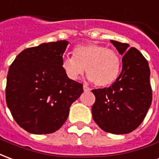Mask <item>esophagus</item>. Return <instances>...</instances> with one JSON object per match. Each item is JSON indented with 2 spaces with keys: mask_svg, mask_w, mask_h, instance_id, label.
<instances>
[{
  "mask_svg": "<svg viewBox=\"0 0 159 159\" xmlns=\"http://www.w3.org/2000/svg\"><path fill=\"white\" fill-rule=\"evenodd\" d=\"M83 89H84L85 92H89V91H90V88H89L88 85H86V84H84V85H83Z\"/></svg>",
  "mask_w": 159,
  "mask_h": 159,
  "instance_id": "34e87169",
  "label": "esophagus"
}]
</instances>
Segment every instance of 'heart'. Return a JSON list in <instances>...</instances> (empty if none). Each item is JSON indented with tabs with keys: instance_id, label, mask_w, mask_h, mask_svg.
<instances>
[{
	"instance_id": "heart-1",
	"label": "heart",
	"mask_w": 159,
	"mask_h": 159,
	"mask_svg": "<svg viewBox=\"0 0 159 159\" xmlns=\"http://www.w3.org/2000/svg\"><path fill=\"white\" fill-rule=\"evenodd\" d=\"M64 73L72 80H76L85 73L97 86H108L116 81L121 69V59L117 53L107 47L89 43L76 47L74 56L62 59Z\"/></svg>"
}]
</instances>
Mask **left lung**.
Listing matches in <instances>:
<instances>
[{"label": "left lung", "instance_id": "left-lung-1", "mask_svg": "<svg viewBox=\"0 0 159 159\" xmlns=\"http://www.w3.org/2000/svg\"><path fill=\"white\" fill-rule=\"evenodd\" d=\"M122 56V70L110 87L94 89L92 117L103 131L115 134L131 133L141 124L149 110L152 92L146 59L129 44L111 40Z\"/></svg>", "mask_w": 159, "mask_h": 159}]
</instances>
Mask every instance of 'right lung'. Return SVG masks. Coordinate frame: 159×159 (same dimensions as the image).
Returning <instances> with one entry per match:
<instances>
[{
  "mask_svg": "<svg viewBox=\"0 0 159 159\" xmlns=\"http://www.w3.org/2000/svg\"><path fill=\"white\" fill-rule=\"evenodd\" d=\"M68 42L42 43L24 49L9 67L6 102L13 119L31 134H51L66 121L83 85L64 73L61 62Z\"/></svg>",
  "mask_w": 159,
  "mask_h": 159,
  "instance_id": "right-lung-1",
  "label": "right lung"
}]
</instances>
